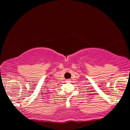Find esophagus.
Segmentation results:
<instances>
[{
    "mask_svg": "<svg viewBox=\"0 0 130 130\" xmlns=\"http://www.w3.org/2000/svg\"><path fill=\"white\" fill-rule=\"evenodd\" d=\"M70 80H66L67 82H70Z\"/></svg>",
    "mask_w": 130,
    "mask_h": 130,
    "instance_id": "obj_1",
    "label": "esophagus"
}]
</instances>
